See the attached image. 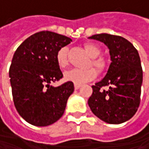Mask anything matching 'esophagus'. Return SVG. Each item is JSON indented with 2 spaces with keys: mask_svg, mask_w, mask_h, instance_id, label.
<instances>
[{
  "mask_svg": "<svg viewBox=\"0 0 149 149\" xmlns=\"http://www.w3.org/2000/svg\"><path fill=\"white\" fill-rule=\"evenodd\" d=\"M79 87H80V84H74V88L76 90H77Z\"/></svg>",
  "mask_w": 149,
  "mask_h": 149,
  "instance_id": "34e87169",
  "label": "esophagus"
}]
</instances>
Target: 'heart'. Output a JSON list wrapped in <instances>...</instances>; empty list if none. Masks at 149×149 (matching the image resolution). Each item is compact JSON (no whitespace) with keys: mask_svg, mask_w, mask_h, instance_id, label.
Wrapping results in <instances>:
<instances>
[{"mask_svg":"<svg viewBox=\"0 0 149 149\" xmlns=\"http://www.w3.org/2000/svg\"><path fill=\"white\" fill-rule=\"evenodd\" d=\"M84 47L86 52L89 54V56L92 58L90 66L92 65L93 67H95L97 72L99 73L104 72L107 67V62L103 57H99V54L101 52L100 48L97 45L92 43H87L84 45ZM67 53H68V50L66 47H62L61 49H59V51L57 53L56 56L57 64L61 69H65L68 65ZM96 76H97V72L93 68H89L85 70L72 69L65 73V78L67 81H71L73 82L74 84H80L94 79Z\"/></svg>","mask_w":149,"mask_h":149,"instance_id":"1","label":"heart"}]
</instances>
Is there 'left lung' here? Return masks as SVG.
Wrapping results in <instances>:
<instances>
[{
    "label": "left lung",
    "mask_w": 149,
    "mask_h": 149,
    "mask_svg": "<svg viewBox=\"0 0 149 149\" xmlns=\"http://www.w3.org/2000/svg\"><path fill=\"white\" fill-rule=\"evenodd\" d=\"M89 39L108 46L111 63L104 78L92 85L88 104L93 114L107 123L119 124L130 120L141 101L142 68L137 50L126 39L108 33ZM108 86L106 91L102 88Z\"/></svg>",
    "instance_id": "left-lung-1"
}]
</instances>
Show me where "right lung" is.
<instances>
[{"mask_svg":"<svg viewBox=\"0 0 149 149\" xmlns=\"http://www.w3.org/2000/svg\"><path fill=\"white\" fill-rule=\"evenodd\" d=\"M71 41L66 36L42 31L31 35L15 51L9 68L13 99L19 116L32 125H51L65 112L74 84L71 81L58 87L51 84L63 77L56 56Z\"/></svg>","mask_w":149,"mask_h":149,"instance_id":"obj_1","label":"right lung"}]
</instances>
